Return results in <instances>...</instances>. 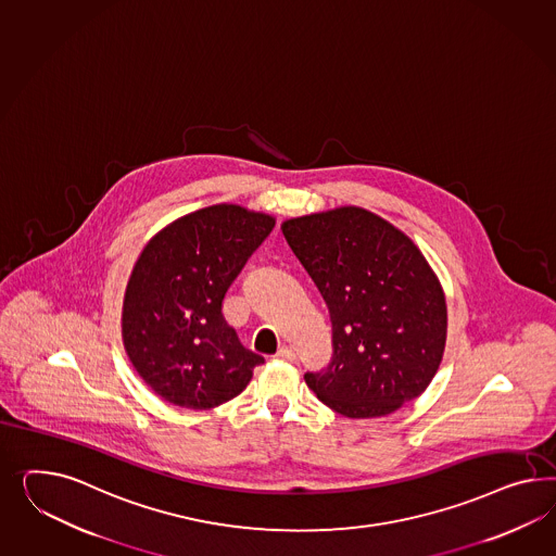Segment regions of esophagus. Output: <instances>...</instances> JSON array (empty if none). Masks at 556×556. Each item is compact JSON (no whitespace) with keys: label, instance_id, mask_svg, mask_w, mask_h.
I'll use <instances>...</instances> for the list:
<instances>
[{"label":"esophagus","instance_id":"1","mask_svg":"<svg viewBox=\"0 0 556 556\" xmlns=\"http://www.w3.org/2000/svg\"><path fill=\"white\" fill-rule=\"evenodd\" d=\"M276 357H278V359H282V362H290V364H296V362H299L296 353H294V350H290V348H282V350H278Z\"/></svg>","mask_w":556,"mask_h":556}]
</instances>
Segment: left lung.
I'll return each mask as SVG.
<instances>
[{"mask_svg":"<svg viewBox=\"0 0 556 556\" xmlns=\"http://www.w3.org/2000/svg\"><path fill=\"white\" fill-rule=\"evenodd\" d=\"M282 233L333 325L331 364L304 374L318 400L376 418L420 396L443 359L446 304L413 239L359 206L288 219Z\"/></svg>","mask_w":556,"mask_h":556,"instance_id":"8db88e82","label":"left lung"}]
</instances>
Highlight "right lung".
<instances>
[{"instance_id":"add662e5","label":"right lung","mask_w":556,"mask_h":556,"mask_svg":"<svg viewBox=\"0 0 556 556\" xmlns=\"http://www.w3.org/2000/svg\"><path fill=\"white\" fill-rule=\"evenodd\" d=\"M274 223L239 205L205 206L143 248L127 282L122 334L138 376L168 404L215 408L264 364L227 325L223 299Z\"/></svg>"}]
</instances>
